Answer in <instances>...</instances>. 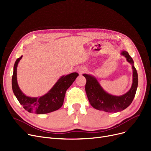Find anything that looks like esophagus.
I'll return each instance as SVG.
<instances>
[{
	"instance_id": "34e87169",
	"label": "esophagus",
	"mask_w": 151,
	"mask_h": 151,
	"mask_svg": "<svg viewBox=\"0 0 151 151\" xmlns=\"http://www.w3.org/2000/svg\"><path fill=\"white\" fill-rule=\"evenodd\" d=\"M85 71H86V68L83 67H80L78 68V72L79 74H82Z\"/></svg>"
}]
</instances>
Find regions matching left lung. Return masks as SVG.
I'll list each match as a JSON object with an SVG mask.
<instances>
[{
    "label": "left lung",
    "mask_w": 151,
    "mask_h": 151,
    "mask_svg": "<svg viewBox=\"0 0 151 151\" xmlns=\"http://www.w3.org/2000/svg\"><path fill=\"white\" fill-rule=\"evenodd\" d=\"M121 55L127 58V60L132 66L133 83L130 89L122 96H114L105 91L97 81V78L89 74H83L86 79L85 90L90 104L94 109L103 110L106 112H118L127 109L132 104L136 94L138 76L134 67L133 58L126 50H122Z\"/></svg>",
    "instance_id": "obj_1"
}]
</instances>
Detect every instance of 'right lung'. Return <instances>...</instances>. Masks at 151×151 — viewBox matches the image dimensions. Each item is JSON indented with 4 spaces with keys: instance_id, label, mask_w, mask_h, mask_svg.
<instances>
[{
    "instance_id": "right-lung-1",
    "label": "right lung",
    "mask_w": 151,
    "mask_h": 151,
    "mask_svg": "<svg viewBox=\"0 0 151 151\" xmlns=\"http://www.w3.org/2000/svg\"><path fill=\"white\" fill-rule=\"evenodd\" d=\"M22 57V55L17 58L14 64L12 79V90L19 102L28 112L37 114H48L59 109L63 104L67 90L79 75L74 72L67 75L62 76L46 94L37 97H29L21 91L17 82V70Z\"/></svg>"
}]
</instances>
